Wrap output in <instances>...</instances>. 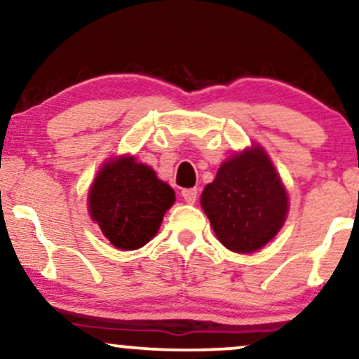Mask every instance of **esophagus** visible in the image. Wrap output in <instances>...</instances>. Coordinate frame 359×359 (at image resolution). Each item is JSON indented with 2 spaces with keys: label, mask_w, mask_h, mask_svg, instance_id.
<instances>
[{
  "label": "esophagus",
  "mask_w": 359,
  "mask_h": 359,
  "mask_svg": "<svg viewBox=\"0 0 359 359\" xmlns=\"http://www.w3.org/2000/svg\"><path fill=\"white\" fill-rule=\"evenodd\" d=\"M180 194H182L184 201L187 204H194L197 201V189H184Z\"/></svg>",
  "instance_id": "obj_1"
}]
</instances>
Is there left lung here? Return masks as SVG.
Wrapping results in <instances>:
<instances>
[{
	"instance_id": "obj_1",
	"label": "left lung",
	"mask_w": 359,
	"mask_h": 359,
	"mask_svg": "<svg viewBox=\"0 0 359 359\" xmlns=\"http://www.w3.org/2000/svg\"><path fill=\"white\" fill-rule=\"evenodd\" d=\"M217 240L234 253H253L273 240L288 212L287 191L262 147L222 162L201 196Z\"/></svg>"
}]
</instances>
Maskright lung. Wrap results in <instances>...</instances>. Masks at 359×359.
Masks as SVG:
<instances>
[{"label":"right lung","mask_w":359,"mask_h":359,"mask_svg":"<svg viewBox=\"0 0 359 359\" xmlns=\"http://www.w3.org/2000/svg\"><path fill=\"white\" fill-rule=\"evenodd\" d=\"M174 201V189L154 168L123 155L97 172L89 191V212L111 245L138 250L155 236Z\"/></svg>","instance_id":"1"}]
</instances>
